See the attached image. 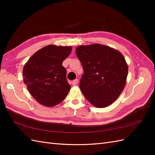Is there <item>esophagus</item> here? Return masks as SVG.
<instances>
[{
	"mask_svg": "<svg viewBox=\"0 0 155 155\" xmlns=\"http://www.w3.org/2000/svg\"><path fill=\"white\" fill-rule=\"evenodd\" d=\"M78 79H77V78H76V79H74L73 81L72 82V84L73 85V86H76V85L77 84V83H78Z\"/></svg>",
	"mask_w": 155,
	"mask_h": 155,
	"instance_id": "obj_1",
	"label": "esophagus"
}]
</instances>
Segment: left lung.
Instances as JSON below:
<instances>
[{
	"label": "left lung",
	"instance_id": "1",
	"mask_svg": "<svg viewBox=\"0 0 155 155\" xmlns=\"http://www.w3.org/2000/svg\"><path fill=\"white\" fill-rule=\"evenodd\" d=\"M75 52L84 71L79 84L82 93L94 107L109 106L126 84L128 66L123 55L99 44L79 46Z\"/></svg>",
	"mask_w": 155,
	"mask_h": 155
}]
</instances>
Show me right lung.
<instances>
[{"mask_svg":"<svg viewBox=\"0 0 155 155\" xmlns=\"http://www.w3.org/2000/svg\"><path fill=\"white\" fill-rule=\"evenodd\" d=\"M71 51V47L46 46L36 52L24 66V83L32 96L42 105H57L70 91L67 70L62 64Z\"/></svg>","mask_w":155,"mask_h":155,"instance_id":"1","label":"right lung"}]
</instances>
